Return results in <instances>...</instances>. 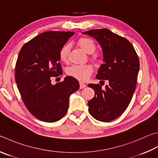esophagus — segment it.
Instances as JSON below:
<instances>
[{"mask_svg": "<svg viewBox=\"0 0 158 158\" xmlns=\"http://www.w3.org/2000/svg\"><path fill=\"white\" fill-rule=\"evenodd\" d=\"M79 85H80V88L82 89V88H84L85 86H86V85L83 82H79Z\"/></svg>", "mask_w": 158, "mask_h": 158, "instance_id": "obj_1", "label": "esophagus"}]
</instances>
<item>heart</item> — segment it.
I'll list each match as a JSON object with an SVG mask.
<instances>
[{"instance_id":"heart-1","label":"heart","mask_w":158,"mask_h":158,"mask_svg":"<svg viewBox=\"0 0 158 158\" xmlns=\"http://www.w3.org/2000/svg\"><path fill=\"white\" fill-rule=\"evenodd\" d=\"M77 44L87 53H92L95 50L96 44L93 39L88 37H81L80 38ZM70 47L69 45L65 44L61 48L59 52V57L63 62H67L68 60V54H69ZM95 58L96 55H94ZM94 71V68L91 64H81L74 65L69 68L67 70V74L70 77H73L80 81H85L90 77Z\"/></svg>"}]
</instances>
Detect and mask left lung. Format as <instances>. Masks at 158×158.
I'll list each match as a JSON object with an SVG mask.
<instances>
[{
	"label": "left lung",
	"mask_w": 158,
	"mask_h": 158,
	"mask_svg": "<svg viewBox=\"0 0 158 158\" xmlns=\"http://www.w3.org/2000/svg\"><path fill=\"white\" fill-rule=\"evenodd\" d=\"M93 36L102 48L104 64L97 79L108 80L103 90L99 84H88L94 97L88 102L89 113L99 121L108 122L124 113L135 90L139 61L132 44L108 29L90 30L83 32Z\"/></svg>",
	"instance_id": "obj_1"
}]
</instances>
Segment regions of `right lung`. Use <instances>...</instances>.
<instances>
[{"label":"right lung","mask_w":158,"mask_h":158,"mask_svg":"<svg viewBox=\"0 0 158 158\" xmlns=\"http://www.w3.org/2000/svg\"><path fill=\"white\" fill-rule=\"evenodd\" d=\"M73 31H48L25 44L15 66V79L23 101L31 114L43 122L59 121L66 114L69 97L79 84L73 77L51 84L62 74L59 52Z\"/></svg>","instance_id":"right-lung-1"}]
</instances>
